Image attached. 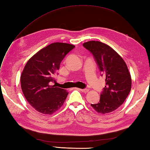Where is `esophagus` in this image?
<instances>
[{
	"instance_id": "obj_1",
	"label": "esophagus",
	"mask_w": 150,
	"mask_h": 150,
	"mask_svg": "<svg viewBox=\"0 0 150 150\" xmlns=\"http://www.w3.org/2000/svg\"><path fill=\"white\" fill-rule=\"evenodd\" d=\"M77 90L81 91L82 92H83V93H87V92H88L89 91L88 89H78L77 88Z\"/></svg>"
}]
</instances>
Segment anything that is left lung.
<instances>
[{
	"label": "left lung",
	"mask_w": 150,
	"mask_h": 150,
	"mask_svg": "<svg viewBox=\"0 0 150 150\" xmlns=\"http://www.w3.org/2000/svg\"><path fill=\"white\" fill-rule=\"evenodd\" d=\"M83 46L93 55L106 81L100 100L91 106L98 113H110L123 104L131 90L132 79L128 67L122 57L106 44L92 40L84 43Z\"/></svg>",
	"instance_id": "8db88e82"
}]
</instances>
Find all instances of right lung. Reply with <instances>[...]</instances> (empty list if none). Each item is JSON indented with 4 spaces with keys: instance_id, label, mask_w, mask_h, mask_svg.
I'll use <instances>...</instances> for the list:
<instances>
[{
    "instance_id": "right-lung-1",
    "label": "right lung",
    "mask_w": 150,
    "mask_h": 150,
    "mask_svg": "<svg viewBox=\"0 0 150 150\" xmlns=\"http://www.w3.org/2000/svg\"><path fill=\"white\" fill-rule=\"evenodd\" d=\"M74 47L67 43H52L35 54L24 66L21 76L22 91L39 112L52 115L64 103L68 92L52 84L60 62Z\"/></svg>"
}]
</instances>
